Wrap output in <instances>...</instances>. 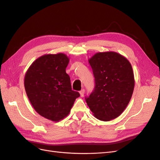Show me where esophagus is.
I'll list each match as a JSON object with an SVG mask.
<instances>
[{
	"mask_svg": "<svg viewBox=\"0 0 160 160\" xmlns=\"http://www.w3.org/2000/svg\"><path fill=\"white\" fill-rule=\"evenodd\" d=\"M79 93H80L81 97H83V96H84V94H85V90H84V89H82L81 91H80Z\"/></svg>",
	"mask_w": 160,
	"mask_h": 160,
	"instance_id": "esophagus-1",
	"label": "esophagus"
}]
</instances>
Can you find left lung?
Returning a JSON list of instances; mask_svg holds the SVG:
<instances>
[{"label": "left lung", "instance_id": "8db88e82", "mask_svg": "<svg viewBox=\"0 0 160 160\" xmlns=\"http://www.w3.org/2000/svg\"><path fill=\"white\" fill-rule=\"evenodd\" d=\"M88 61L93 69L95 87L86 102L95 117L108 122L117 118L129 104L135 79L132 65L114 51L99 52Z\"/></svg>", "mask_w": 160, "mask_h": 160}]
</instances>
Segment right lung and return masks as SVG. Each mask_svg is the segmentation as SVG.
Here are the masks:
<instances>
[{
	"mask_svg": "<svg viewBox=\"0 0 160 160\" xmlns=\"http://www.w3.org/2000/svg\"><path fill=\"white\" fill-rule=\"evenodd\" d=\"M69 62L64 53L46 54L33 61L25 75V91L34 109L52 122L67 117L80 96L72 90L66 73Z\"/></svg>",
	"mask_w": 160,
	"mask_h": 160,
	"instance_id": "right-lung-1",
	"label": "right lung"
}]
</instances>
